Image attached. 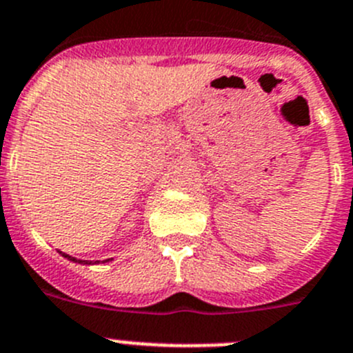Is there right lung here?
<instances>
[{"label":"right lung","mask_w":353,"mask_h":353,"mask_svg":"<svg viewBox=\"0 0 353 353\" xmlns=\"http://www.w3.org/2000/svg\"><path fill=\"white\" fill-rule=\"evenodd\" d=\"M59 253L62 254L63 258H67V260L74 261V263H81V265H97V263H100V260H97V261H92V260H79V258H74V256H70V254L62 253V251H59ZM110 260H112V258H110ZM105 261H109V260H103L102 263H105Z\"/></svg>","instance_id":"1"}]
</instances>
